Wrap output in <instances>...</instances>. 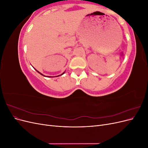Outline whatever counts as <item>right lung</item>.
<instances>
[{
    "label": "right lung",
    "mask_w": 148,
    "mask_h": 148,
    "mask_svg": "<svg viewBox=\"0 0 148 148\" xmlns=\"http://www.w3.org/2000/svg\"><path fill=\"white\" fill-rule=\"evenodd\" d=\"M35 70H36V69H35ZM36 70V71H37V72H38V73H39V74H41V75H42V76H44V75H42V73H40V72H39V71H38L37 70ZM64 73H65V72H64ZM64 73H62V74L61 75H63V74H64Z\"/></svg>",
    "instance_id": "add662e5"
}]
</instances>
